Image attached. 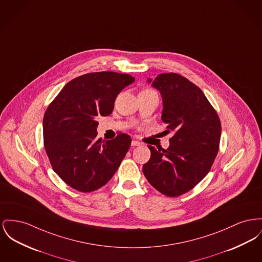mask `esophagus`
Returning <instances> with one entry per match:
<instances>
[{
    "label": "esophagus",
    "instance_id": "34e87169",
    "mask_svg": "<svg viewBox=\"0 0 262 262\" xmlns=\"http://www.w3.org/2000/svg\"><path fill=\"white\" fill-rule=\"evenodd\" d=\"M139 145H141V143L138 140H133L132 141V146H139Z\"/></svg>",
    "mask_w": 262,
    "mask_h": 262
}]
</instances>
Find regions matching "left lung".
Here are the masks:
<instances>
[{"label": "left lung", "instance_id": "1", "mask_svg": "<svg viewBox=\"0 0 262 262\" xmlns=\"http://www.w3.org/2000/svg\"><path fill=\"white\" fill-rule=\"evenodd\" d=\"M147 83L160 93L161 120L174 135L167 149L148 145L151 156L142 171L156 190L177 197L209 173L219 150L221 122L203 91L183 76L164 73Z\"/></svg>", "mask_w": 262, "mask_h": 262}]
</instances>
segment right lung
I'll return each instance as SVG.
<instances>
[{
	"mask_svg": "<svg viewBox=\"0 0 262 262\" xmlns=\"http://www.w3.org/2000/svg\"><path fill=\"white\" fill-rule=\"evenodd\" d=\"M135 77L117 72L88 73L68 82L48 106L43 141L53 170L80 192L103 187L119 168L132 139L119 134L97 139L98 116H108L117 96Z\"/></svg>",
	"mask_w": 262,
	"mask_h": 262,
	"instance_id": "right-lung-1",
	"label": "right lung"
}]
</instances>
